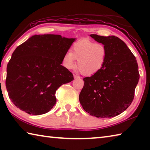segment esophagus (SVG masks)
Returning a JSON list of instances; mask_svg holds the SVG:
<instances>
[{
	"label": "esophagus",
	"mask_w": 150,
	"mask_h": 150,
	"mask_svg": "<svg viewBox=\"0 0 150 150\" xmlns=\"http://www.w3.org/2000/svg\"><path fill=\"white\" fill-rule=\"evenodd\" d=\"M74 78L75 79H79V78H80V77L77 75H74Z\"/></svg>",
	"instance_id": "34e87169"
}]
</instances>
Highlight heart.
Here are the masks:
<instances>
[{
	"label": "heart",
	"mask_w": 150,
	"mask_h": 150,
	"mask_svg": "<svg viewBox=\"0 0 150 150\" xmlns=\"http://www.w3.org/2000/svg\"><path fill=\"white\" fill-rule=\"evenodd\" d=\"M107 50L100 43H96L88 39H82L75 42L71 52L68 51L63 57V65L67 69L76 67L85 75H92L98 73L105 65Z\"/></svg>",
	"instance_id": "b5f03b06"
}]
</instances>
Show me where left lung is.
Here are the masks:
<instances>
[{"label": "left lung", "mask_w": 150, "mask_h": 150, "mask_svg": "<svg viewBox=\"0 0 150 150\" xmlns=\"http://www.w3.org/2000/svg\"><path fill=\"white\" fill-rule=\"evenodd\" d=\"M107 50L105 65L98 73L83 78L79 96L83 109L97 118L114 117L126 110L134 99L139 74L136 57L126 44L115 35L91 34Z\"/></svg>", "instance_id": "left-lung-1"}]
</instances>
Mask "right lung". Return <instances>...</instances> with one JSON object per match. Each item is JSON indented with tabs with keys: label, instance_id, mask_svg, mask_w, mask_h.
<instances>
[{
	"label": "right lung",
	"instance_id": "obj_1",
	"mask_svg": "<svg viewBox=\"0 0 150 150\" xmlns=\"http://www.w3.org/2000/svg\"><path fill=\"white\" fill-rule=\"evenodd\" d=\"M74 41L60 35H35L16 48L7 65L6 87L17 108L33 115L53 108L57 88L73 80L61 64Z\"/></svg>",
	"mask_w": 150,
	"mask_h": 150
}]
</instances>
